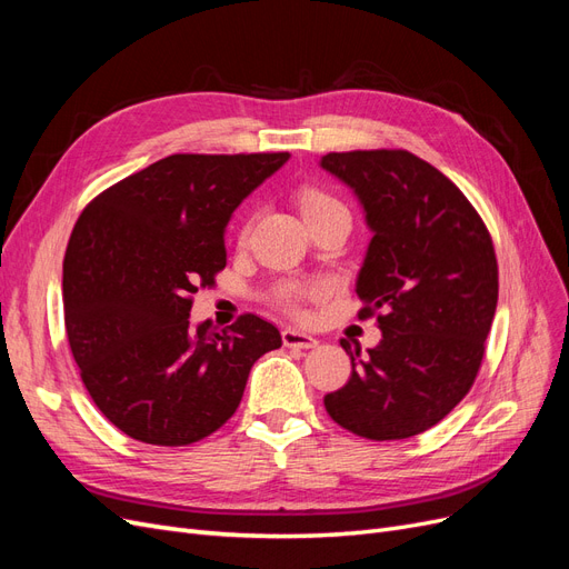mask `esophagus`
<instances>
[{
	"mask_svg": "<svg viewBox=\"0 0 569 569\" xmlns=\"http://www.w3.org/2000/svg\"><path fill=\"white\" fill-rule=\"evenodd\" d=\"M282 341L289 349H316L318 347L316 337L299 332V330H295V327H287V330L282 332Z\"/></svg>",
	"mask_w": 569,
	"mask_h": 569,
	"instance_id": "esophagus-1",
	"label": "esophagus"
}]
</instances>
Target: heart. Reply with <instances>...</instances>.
<instances>
[{"instance_id": "b5f03b06", "label": "heart", "mask_w": 569, "mask_h": 569, "mask_svg": "<svg viewBox=\"0 0 569 569\" xmlns=\"http://www.w3.org/2000/svg\"><path fill=\"white\" fill-rule=\"evenodd\" d=\"M299 206L306 220H311L316 216L330 213V211H347L339 199L332 194H327L325 189L318 187H303L299 192ZM249 222L242 228V234H247ZM327 295V284L325 282H297V280H287L280 282L272 289V301L278 303L282 311L301 316L306 311V301H316Z\"/></svg>"}]
</instances>
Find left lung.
<instances>
[{"label":"left lung","instance_id":"1","mask_svg":"<svg viewBox=\"0 0 569 569\" xmlns=\"http://www.w3.org/2000/svg\"><path fill=\"white\" fill-rule=\"evenodd\" d=\"M320 166L347 182L372 230L356 295L380 347L325 396L330 418L372 441L416 437L465 399L485 358L498 301L491 234L441 170L406 149L332 151Z\"/></svg>","mask_w":569,"mask_h":569}]
</instances>
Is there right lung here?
Here are the masks:
<instances>
[{"mask_svg": "<svg viewBox=\"0 0 569 569\" xmlns=\"http://www.w3.org/2000/svg\"><path fill=\"white\" fill-rule=\"evenodd\" d=\"M287 159L173 153L84 206L63 256L66 335L84 389L120 432L201 441L234 416L256 360L282 347L253 313L194 332L189 311L226 268L232 211Z\"/></svg>", "mask_w": 569, "mask_h": 569, "instance_id": "1", "label": "right lung"}]
</instances>
